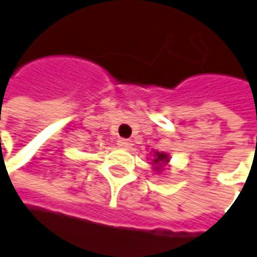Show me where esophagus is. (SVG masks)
<instances>
[{"label": "esophagus", "instance_id": "obj_1", "mask_svg": "<svg viewBox=\"0 0 257 257\" xmlns=\"http://www.w3.org/2000/svg\"><path fill=\"white\" fill-rule=\"evenodd\" d=\"M117 146L122 147V149H129L132 146V141L131 140H126V138H119L117 140Z\"/></svg>", "mask_w": 257, "mask_h": 257}]
</instances>
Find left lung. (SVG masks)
I'll use <instances>...</instances> for the list:
<instances>
[{
	"label": "left lung",
	"instance_id": "obj_1",
	"mask_svg": "<svg viewBox=\"0 0 257 257\" xmlns=\"http://www.w3.org/2000/svg\"><path fill=\"white\" fill-rule=\"evenodd\" d=\"M162 162H168V156L165 155V153H156V156H155V159H153V164H156V168L159 170L162 165Z\"/></svg>",
	"mask_w": 257,
	"mask_h": 257
}]
</instances>
